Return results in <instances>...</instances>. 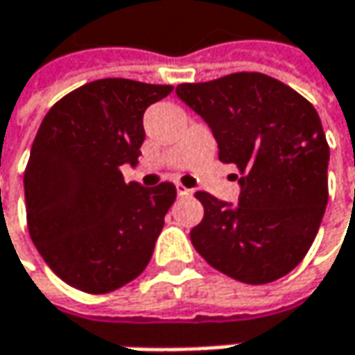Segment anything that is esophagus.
<instances>
[{"label":"esophagus","mask_w":355,"mask_h":355,"mask_svg":"<svg viewBox=\"0 0 355 355\" xmlns=\"http://www.w3.org/2000/svg\"><path fill=\"white\" fill-rule=\"evenodd\" d=\"M178 193H180V196H191V193H193V189H189V187H186V186H182V184H178Z\"/></svg>","instance_id":"obj_1"}]
</instances>
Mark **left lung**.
Wrapping results in <instances>:
<instances>
[{"instance_id": "obj_1", "label": "left lung", "mask_w": 355, "mask_h": 355, "mask_svg": "<svg viewBox=\"0 0 355 355\" xmlns=\"http://www.w3.org/2000/svg\"><path fill=\"white\" fill-rule=\"evenodd\" d=\"M175 94L207 121L220 162L238 166L241 186L238 205L196 191L204 220L189 234L193 248L243 284L290 274L308 254L328 205L329 146L315 107L257 71L182 83Z\"/></svg>"}]
</instances>
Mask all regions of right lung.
I'll return each instance as SVG.
<instances>
[{"label": "right lung", "instance_id": "add662e5", "mask_svg": "<svg viewBox=\"0 0 355 355\" xmlns=\"http://www.w3.org/2000/svg\"><path fill=\"white\" fill-rule=\"evenodd\" d=\"M171 85L105 78L45 114L24 171L27 230L40 256L71 288L107 293L150 263L175 186L125 184L146 139L144 112Z\"/></svg>", "mask_w": 355, "mask_h": 355}]
</instances>
